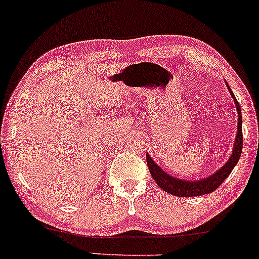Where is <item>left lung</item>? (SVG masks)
Returning <instances> with one entry per match:
<instances>
[{
	"instance_id": "left-lung-1",
	"label": "left lung",
	"mask_w": 259,
	"mask_h": 259,
	"mask_svg": "<svg viewBox=\"0 0 259 259\" xmlns=\"http://www.w3.org/2000/svg\"><path fill=\"white\" fill-rule=\"evenodd\" d=\"M227 88H229L231 96L233 97V101H235L236 108H237L238 113L237 135H236L232 154H231L229 160L225 163V165L221 166L216 173H213L212 175H210V177L207 178H204V179L190 180V182H188V180L178 179V178L173 177V175L165 173L157 163H154V160H153L152 158L149 157L148 153H147V164H148V169L149 171H151V175L153 177V179L155 180V183H157L164 191H166V193L182 197L200 196L205 195V194L212 193V191H215L216 189L225 182V179L229 177L231 171H232L233 168L236 166V164L238 163V159H240L242 153V144H243V137H242L241 107L240 105H238L237 99H236L233 93L231 91L229 85H227Z\"/></svg>"
}]
</instances>
